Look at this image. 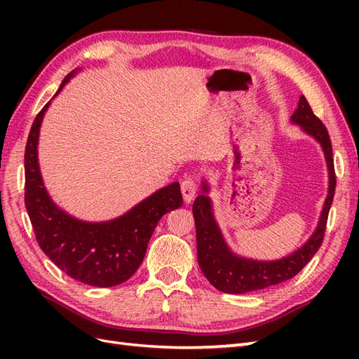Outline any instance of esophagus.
Segmentation results:
<instances>
[{"mask_svg":"<svg viewBox=\"0 0 359 359\" xmlns=\"http://www.w3.org/2000/svg\"><path fill=\"white\" fill-rule=\"evenodd\" d=\"M196 191H198L196 181H194L193 178H186L181 182V193H182L184 202H187V203L191 202L194 199V196H196Z\"/></svg>","mask_w":359,"mask_h":359,"instance_id":"obj_1","label":"esophagus"}]
</instances>
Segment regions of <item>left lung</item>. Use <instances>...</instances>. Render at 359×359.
<instances>
[{
  "label": "left lung",
  "instance_id": "obj_1",
  "mask_svg": "<svg viewBox=\"0 0 359 359\" xmlns=\"http://www.w3.org/2000/svg\"><path fill=\"white\" fill-rule=\"evenodd\" d=\"M290 121L301 126L307 135L313 136L320 144L330 173L328 196L325 199L323 210L316 231L309 241L292 255L278 260H255L236 256L227 247L219 224L212 214V203L206 193L208 184L202 182L203 193L193 202V217L196 223L198 262L203 276L210 283L224 293H247L253 290L266 289L286 280L295 277L306 266L311 257L318 253L322 245L325 227H327L328 212L335 191V172L332 147L327 127L313 114L311 107L304 95H301L297 111L293 112Z\"/></svg>",
  "mask_w": 359,
  "mask_h": 359
}]
</instances>
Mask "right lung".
Returning <instances> with one entry per match:
<instances>
[{
	"label": "right lung",
	"instance_id": "obj_1",
	"mask_svg": "<svg viewBox=\"0 0 359 359\" xmlns=\"http://www.w3.org/2000/svg\"><path fill=\"white\" fill-rule=\"evenodd\" d=\"M74 72L64 78L57 94ZM49 104L37 114L25 147V206L36 240L53 264L81 283L97 287L121 285L142 264L161 217L182 205L180 184L172 182L157 190L109 222L88 223L64 212L49 198L37 158L40 126Z\"/></svg>",
	"mask_w": 359,
	"mask_h": 359
}]
</instances>
